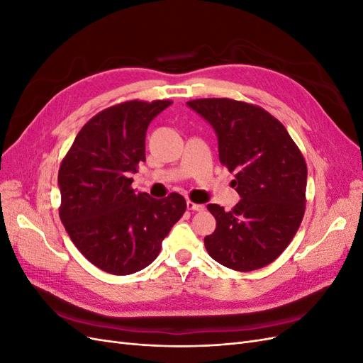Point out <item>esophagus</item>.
<instances>
[{"instance_id":"obj_1","label":"esophagus","mask_w":363,"mask_h":363,"mask_svg":"<svg viewBox=\"0 0 363 363\" xmlns=\"http://www.w3.org/2000/svg\"><path fill=\"white\" fill-rule=\"evenodd\" d=\"M186 206H188L189 211H195V212L204 211V204H196V203H194V201H188V203H186Z\"/></svg>"}]
</instances>
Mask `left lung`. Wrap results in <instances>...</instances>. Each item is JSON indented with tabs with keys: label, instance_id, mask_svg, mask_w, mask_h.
Wrapping results in <instances>:
<instances>
[{
	"label": "left lung",
	"instance_id": "obj_1",
	"mask_svg": "<svg viewBox=\"0 0 363 363\" xmlns=\"http://www.w3.org/2000/svg\"><path fill=\"white\" fill-rule=\"evenodd\" d=\"M188 106L218 138L219 162L236 172L240 200L230 212L207 204L216 228L204 238L208 255L235 271L269 265L291 244L306 208L307 167L288 130L259 106L201 98Z\"/></svg>",
	"mask_w": 363,
	"mask_h": 363
}]
</instances>
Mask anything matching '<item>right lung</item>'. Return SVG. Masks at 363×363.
<instances>
[{
    "instance_id": "1",
    "label": "right lung",
    "mask_w": 363,
    "mask_h": 363,
    "mask_svg": "<svg viewBox=\"0 0 363 363\" xmlns=\"http://www.w3.org/2000/svg\"><path fill=\"white\" fill-rule=\"evenodd\" d=\"M172 103L125 101L87 121L62 160L59 215L82 255L96 268L128 276L147 268L186 211L180 194L156 200L131 189L145 162L150 123Z\"/></svg>"
}]
</instances>
